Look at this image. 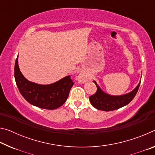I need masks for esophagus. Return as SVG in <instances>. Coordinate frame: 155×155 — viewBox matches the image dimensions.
<instances>
[{"instance_id": "1", "label": "esophagus", "mask_w": 155, "mask_h": 155, "mask_svg": "<svg viewBox=\"0 0 155 155\" xmlns=\"http://www.w3.org/2000/svg\"><path fill=\"white\" fill-rule=\"evenodd\" d=\"M85 77H84L83 75H80L79 77H78V81H79L80 83H84L85 82Z\"/></svg>"}]
</instances>
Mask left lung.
<instances>
[{"mask_svg":"<svg viewBox=\"0 0 155 155\" xmlns=\"http://www.w3.org/2000/svg\"><path fill=\"white\" fill-rule=\"evenodd\" d=\"M94 83L96 84L97 91L94 95L90 96V101L91 105L101 111H109L121 108L129 103L137 94L141 81L137 87L130 92L120 96H113L104 92L98 85H97L95 81H94Z\"/></svg>","mask_w":155,"mask_h":155,"instance_id":"1","label":"left lung"}]
</instances>
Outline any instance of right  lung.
I'll return each mask as SVG.
<instances>
[{
	"label": "right lung",
	"instance_id": "1",
	"mask_svg": "<svg viewBox=\"0 0 155 155\" xmlns=\"http://www.w3.org/2000/svg\"><path fill=\"white\" fill-rule=\"evenodd\" d=\"M14 77L20 94L30 104L45 109H55L64 104L69 96L74 83L67 76L55 83L40 85L28 81L18 66V56L15 60Z\"/></svg>",
	"mask_w": 155,
	"mask_h": 155
}]
</instances>
